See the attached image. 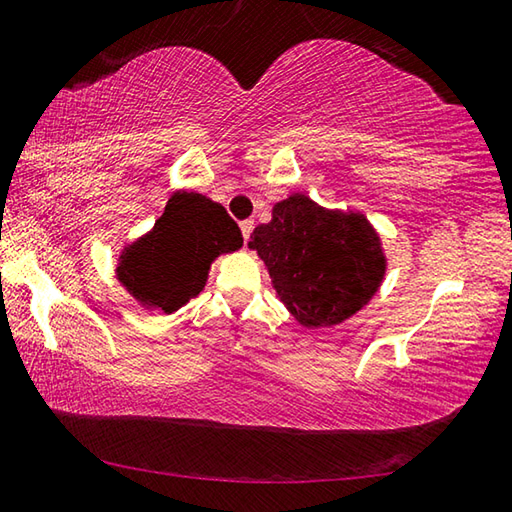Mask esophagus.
<instances>
[{
  "label": "esophagus",
  "instance_id": "34e87169",
  "mask_svg": "<svg viewBox=\"0 0 512 512\" xmlns=\"http://www.w3.org/2000/svg\"><path fill=\"white\" fill-rule=\"evenodd\" d=\"M240 231H242V238H245V242H247L249 236H251V231H254V220H242Z\"/></svg>",
  "mask_w": 512,
  "mask_h": 512
}]
</instances>
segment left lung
Here are the masks:
<instances>
[{
  "instance_id": "1",
  "label": "left lung",
  "mask_w": 512,
  "mask_h": 512,
  "mask_svg": "<svg viewBox=\"0 0 512 512\" xmlns=\"http://www.w3.org/2000/svg\"><path fill=\"white\" fill-rule=\"evenodd\" d=\"M249 249L270 272L276 297L303 328L351 319L387 274L382 238L362 211L326 209L303 193L276 202Z\"/></svg>"
}]
</instances>
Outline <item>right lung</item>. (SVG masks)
I'll return each mask as SVG.
<instances>
[{
    "label": "right lung",
    "instance_id": "right-lung-1",
    "mask_svg": "<svg viewBox=\"0 0 512 512\" xmlns=\"http://www.w3.org/2000/svg\"><path fill=\"white\" fill-rule=\"evenodd\" d=\"M242 247L238 224L202 193L170 195L155 227L116 258V279L141 308L170 315L204 290L211 265Z\"/></svg>",
    "mask_w": 512,
    "mask_h": 512
}]
</instances>
